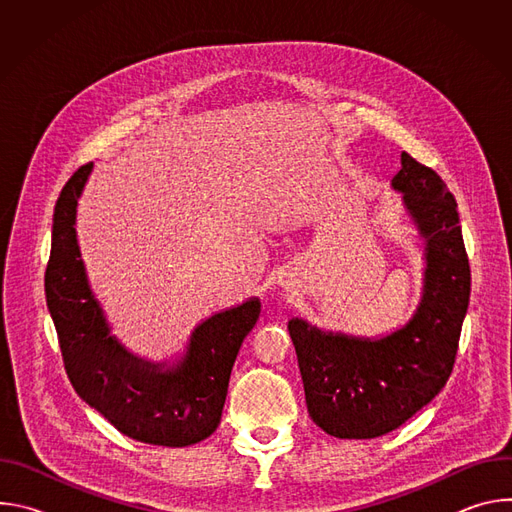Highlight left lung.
Instances as JSON below:
<instances>
[{"instance_id":"1","label":"left lung","mask_w":512,"mask_h":512,"mask_svg":"<svg viewBox=\"0 0 512 512\" xmlns=\"http://www.w3.org/2000/svg\"><path fill=\"white\" fill-rule=\"evenodd\" d=\"M391 188L425 241L423 287L401 328L364 338L320 330L304 318L287 324L296 346L308 413L340 440L385 435L448 383L470 302V265L458 204L431 168L401 154Z\"/></svg>"}]
</instances>
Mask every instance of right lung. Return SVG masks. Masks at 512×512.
Returning a JSON list of instances; mask_svg holds the SVG:
<instances>
[{"mask_svg":"<svg viewBox=\"0 0 512 512\" xmlns=\"http://www.w3.org/2000/svg\"><path fill=\"white\" fill-rule=\"evenodd\" d=\"M93 162L64 184L52 218L44 275L66 375L83 401L143 444L184 448L218 427L239 348L261 314L259 298L216 312L190 334L172 362L129 352L95 298L77 239V206Z\"/></svg>","mask_w":512,"mask_h":512,"instance_id":"right-lung-1","label":"right lung"}]
</instances>
